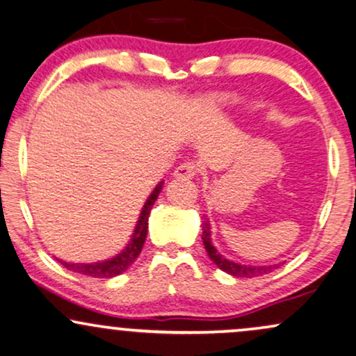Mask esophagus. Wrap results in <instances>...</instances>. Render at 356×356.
Listing matches in <instances>:
<instances>
[{
    "mask_svg": "<svg viewBox=\"0 0 356 356\" xmlns=\"http://www.w3.org/2000/svg\"><path fill=\"white\" fill-rule=\"evenodd\" d=\"M197 172H199V165H197L195 163H184V164L179 165V168H175L174 177L192 179Z\"/></svg>",
    "mask_w": 356,
    "mask_h": 356,
    "instance_id": "1",
    "label": "esophagus"
}]
</instances>
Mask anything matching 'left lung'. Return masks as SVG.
Here are the masks:
<instances>
[{"label": "left lung", "instance_id": "1", "mask_svg": "<svg viewBox=\"0 0 356 356\" xmlns=\"http://www.w3.org/2000/svg\"><path fill=\"white\" fill-rule=\"evenodd\" d=\"M202 230H204V233H202V240H204L207 254H209L210 259L217 264V268H220L227 274H232V276L235 277H256V276H263V274L271 273L274 268H277V264L276 266H248V264H240L232 259H227L223 254L218 253L213 245H211L209 220H205Z\"/></svg>", "mask_w": 356, "mask_h": 356}]
</instances>
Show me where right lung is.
Masks as SVG:
<instances>
[{
	"label": "right lung",
	"mask_w": 356,
	"mask_h": 356,
	"mask_svg": "<svg viewBox=\"0 0 356 356\" xmlns=\"http://www.w3.org/2000/svg\"><path fill=\"white\" fill-rule=\"evenodd\" d=\"M163 184L159 182L156 186L154 191L151 192V195L147 197L146 204L143 205L141 213H139V218L136 222V227H134V233L129 240L126 248L118 253L113 258L106 261H98V263H67V261L58 259L62 263V266H65L70 271L83 274V276L90 277H100V279H110L118 276V274L124 273L131 264L136 261V258L141 253L143 246H145L146 235H147V220H149V213L152 205L157 200V195L163 191Z\"/></svg>",
	"instance_id": "add662e5"
}]
</instances>
